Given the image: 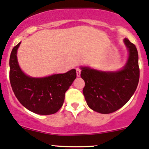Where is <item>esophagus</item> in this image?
Listing matches in <instances>:
<instances>
[{"label": "esophagus", "instance_id": "34e87169", "mask_svg": "<svg viewBox=\"0 0 149 149\" xmlns=\"http://www.w3.org/2000/svg\"><path fill=\"white\" fill-rule=\"evenodd\" d=\"M76 72H77V76L79 77L81 74V69L80 68H77L76 69Z\"/></svg>", "mask_w": 149, "mask_h": 149}]
</instances>
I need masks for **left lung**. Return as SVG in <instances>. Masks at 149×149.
<instances>
[{
  "instance_id": "left-lung-1",
  "label": "left lung",
  "mask_w": 149,
  "mask_h": 149,
  "mask_svg": "<svg viewBox=\"0 0 149 149\" xmlns=\"http://www.w3.org/2000/svg\"><path fill=\"white\" fill-rule=\"evenodd\" d=\"M129 51L127 63L123 70L105 72L89 68H81V77L85 82L83 88L87 105L101 113H110L119 109L131 99L139 81V56L135 45L124 39Z\"/></svg>"
}]
</instances>
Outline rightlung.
<instances>
[{"label": "right lung", "instance_id": "right-lung-1", "mask_svg": "<svg viewBox=\"0 0 149 149\" xmlns=\"http://www.w3.org/2000/svg\"><path fill=\"white\" fill-rule=\"evenodd\" d=\"M20 44L13 48L9 62L10 81L15 97L23 107L38 114L56 113L63 104L65 92L76 79V70L44 78L30 77L17 63L16 54Z\"/></svg>", "mask_w": 149, "mask_h": 149}]
</instances>
